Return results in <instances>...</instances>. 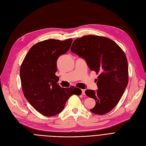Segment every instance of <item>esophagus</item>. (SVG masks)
Masks as SVG:
<instances>
[{
	"instance_id": "obj_1",
	"label": "esophagus",
	"mask_w": 146,
	"mask_h": 146,
	"mask_svg": "<svg viewBox=\"0 0 146 146\" xmlns=\"http://www.w3.org/2000/svg\"><path fill=\"white\" fill-rule=\"evenodd\" d=\"M82 95H85V89H82Z\"/></svg>"
}]
</instances>
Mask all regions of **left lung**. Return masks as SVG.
<instances>
[{
  "label": "left lung",
  "mask_w": 146,
  "mask_h": 146,
  "mask_svg": "<svg viewBox=\"0 0 146 146\" xmlns=\"http://www.w3.org/2000/svg\"><path fill=\"white\" fill-rule=\"evenodd\" d=\"M70 50L85 58L90 70L99 74L96 79L98 89L85 91L96 102L90 111L97 115L110 112L120 101L128 85V66L124 52L110 38L93 35L76 39Z\"/></svg>",
  "instance_id": "obj_1"
}]
</instances>
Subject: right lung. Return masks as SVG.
Here are the masks:
<instances>
[{"label":"right lung","instance_id":"right-lung-1","mask_svg":"<svg viewBox=\"0 0 146 146\" xmlns=\"http://www.w3.org/2000/svg\"><path fill=\"white\" fill-rule=\"evenodd\" d=\"M73 39H48L38 42L29 49L20 68L23 93L34 109L46 117L62 111L68 99L80 95L82 90L71 86L63 88L57 83V60L70 49Z\"/></svg>","mask_w":146,"mask_h":146}]
</instances>
